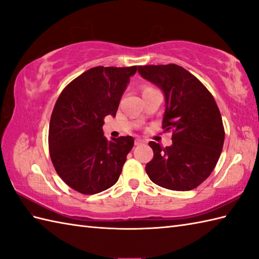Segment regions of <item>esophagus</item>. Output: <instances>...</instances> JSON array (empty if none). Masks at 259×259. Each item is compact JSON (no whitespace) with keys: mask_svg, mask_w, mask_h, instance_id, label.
<instances>
[{"mask_svg":"<svg viewBox=\"0 0 259 259\" xmlns=\"http://www.w3.org/2000/svg\"><path fill=\"white\" fill-rule=\"evenodd\" d=\"M144 144H146V141L142 140V139H136L135 140V145L136 146H141V145H144Z\"/></svg>","mask_w":259,"mask_h":259,"instance_id":"obj_1","label":"esophagus"}]
</instances>
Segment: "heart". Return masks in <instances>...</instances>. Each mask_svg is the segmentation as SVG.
<instances>
[{"label": "heart", "instance_id": "obj_1", "mask_svg": "<svg viewBox=\"0 0 259 259\" xmlns=\"http://www.w3.org/2000/svg\"><path fill=\"white\" fill-rule=\"evenodd\" d=\"M148 89H151V87H146L145 89H144V91H145V90H148Z\"/></svg>", "mask_w": 259, "mask_h": 259}]
</instances>
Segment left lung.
Segmentation results:
<instances>
[{"label":"left lung","instance_id":"8db88e82","mask_svg":"<svg viewBox=\"0 0 259 259\" xmlns=\"http://www.w3.org/2000/svg\"><path fill=\"white\" fill-rule=\"evenodd\" d=\"M138 71L163 91L162 129L172 131L170 147L149 142L153 158L146 172L162 188L195 189L212 172L223 150L225 129L217 103L207 88L180 65H140Z\"/></svg>","mask_w":259,"mask_h":259}]
</instances>
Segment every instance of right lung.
<instances>
[{
    "instance_id": "1",
    "label": "right lung",
    "mask_w": 259,
    "mask_h": 259,
    "mask_svg": "<svg viewBox=\"0 0 259 259\" xmlns=\"http://www.w3.org/2000/svg\"><path fill=\"white\" fill-rule=\"evenodd\" d=\"M136 71L137 65L89 69L58 98L49 126V151L60 178L80 194L95 195L112 187L133 149V137L110 141L102 125L107 115L115 117Z\"/></svg>"
}]
</instances>
